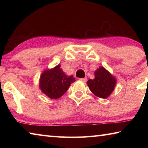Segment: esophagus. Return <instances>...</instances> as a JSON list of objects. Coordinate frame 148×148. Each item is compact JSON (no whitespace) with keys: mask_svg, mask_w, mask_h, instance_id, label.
Segmentation results:
<instances>
[{"mask_svg":"<svg viewBox=\"0 0 148 148\" xmlns=\"http://www.w3.org/2000/svg\"><path fill=\"white\" fill-rule=\"evenodd\" d=\"M79 80H80V81L83 82H87V78H86V77H85V78H79Z\"/></svg>","mask_w":148,"mask_h":148,"instance_id":"34e87169","label":"esophagus"}]
</instances>
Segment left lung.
<instances>
[{
  "mask_svg": "<svg viewBox=\"0 0 148 148\" xmlns=\"http://www.w3.org/2000/svg\"><path fill=\"white\" fill-rule=\"evenodd\" d=\"M87 84L95 96L105 99L114 91L116 79L107 70L101 66L95 72V78L89 79Z\"/></svg>",
  "mask_w": 148,
  "mask_h": 148,
  "instance_id": "obj_1",
  "label": "left lung"
}]
</instances>
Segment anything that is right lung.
Here are the masks:
<instances>
[{
  "label": "right lung",
  "instance_id": "1",
  "mask_svg": "<svg viewBox=\"0 0 148 148\" xmlns=\"http://www.w3.org/2000/svg\"><path fill=\"white\" fill-rule=\"evenodd\" d=\"M58 64L53 69L44 71L40 78V89L51 99H57L69 89L75 79L73 76H68Z\"/></svg>",
  "mask_w": 148,
  "mask_h": 148
}]
</instances>
